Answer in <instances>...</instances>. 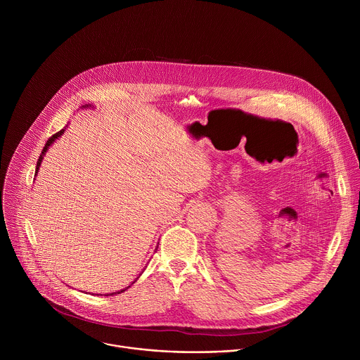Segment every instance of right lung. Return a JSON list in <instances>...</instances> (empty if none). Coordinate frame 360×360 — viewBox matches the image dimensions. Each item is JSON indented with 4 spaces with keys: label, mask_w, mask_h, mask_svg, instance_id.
Segmentation results:
<instances>
[{
    "label": "right lung",
    "mask_w": 360,
    "mask_h": 360,
    "mask_svg": "<svg viewBox=\"0 0 360 360\" xmlns=\"http://www.w3.org/2000/svg\"><path fill=\"white\" fill-rule=\"evenodd\" d=\"M81 108H82V107H81ZM84 108H92V105H89V104H88V105H84ZM65 129H67V127H65V128H64V129H61V131H60V132H57V134H56V135H53V136H51V138H49V139H48V141H46V143H45V146H44V149H42V152H41V155H39V158H38V161H37V168H35V176H37V174H38V171H39V167H41V162H42V160H44V157H45V152H46V150H48V149H49V146H51V145H53V143H54V142H56V141H57V139H58V138H61V135H63V134H64V132H65ZM138 278H139V276H138ZM138 278H136V279H138ZM136 279H135V281H136ZM135 281H134V282H135ZM134 282H132V283H134ZM132 283H131V285H132ZM131 285H129V286H131ZM129 286H127V288H125V289H121V290H118V292H112V293H107V295H105V296H108V295H114V293H121V292H124V290H127V289H128V288H129Z\"/></svg>",
    "instance_id": "obj_1"
}]
</instances>
